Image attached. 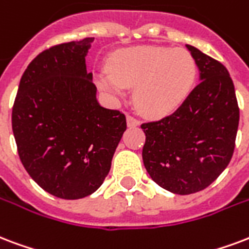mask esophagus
Masks as SVG:
<instances>
[{
    "mask_svg": "<svg viewBox=\"0 0 249 249\" xmlns=\"http://www.w3.org/2000/svg\"><path fill=\"white\" fill-rule=\"evenodd\" d=\"M126 123H128V126H138L140 125V120L136 119L134 116H132V115L126 116Z\"/></svg>",
    "mask_w": 249,
    "mask_h": 249,
    "instance_id": "esophagus-1",
    "label": "esophagus"
}]
</instances>
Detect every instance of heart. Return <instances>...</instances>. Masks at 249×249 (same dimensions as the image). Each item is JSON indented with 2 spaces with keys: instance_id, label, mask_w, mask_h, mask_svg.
<instances>
[{
  "instance_id": "obj_1",
  "label": "heart",
  "mask_w": 249,
  "mask_h": 249,
  "mask_svg": "<svg viewBox=\"0 0 249 249\" xmlns=\"http://www.w3.org/2000/svg\"><path fill=\"white\" fill-rule=\"evenodd\" d=\"M197 77L192 53L184 48L137 45L117 51L108 60V71L96 85L115 99L134 86L137 107L147 116H166L184 103Z\"/></svg>"
}]
</instances>
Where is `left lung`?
I'll use <instances>...</instances> for the list:
<instances>
[{
    "mask_svg": "<svg viewBox=\"0 0 249 249\" xmlns=\"http://www.w3.org/2000/svg\"><path fill=\"white\" fill-rule=\"evenodd\" d=\"M201 82L172 115L141 125L142 159L151 179L176 195L200 192L230 163L239 106L230 74L221 62L187 45Z\"/></svg>",
    "mask_w": 249,
    "mask_h": 249,
    "instance_id": "left-lung-1",
    "label": "left lung"
}]
</instances>
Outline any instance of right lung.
<instances>
[{
	"label": "right lung",
	"instance_id": "add662e5",
	"mask_svg": "<svg viewBox=\"0 0 249 249\" xmlns=\"http://www.w3.org/2000/svg\"><path fill=\"white\" fill-rule=\"evenodd\" d=\"M94 37L45 49L19 82L11 125L20 162L44 191L65 200L94 193L111 168L125 115L96 100L86 57Z\"/></svg>",
	"mask_w": 249,
	"mask_h": 249
}]
</instances>
